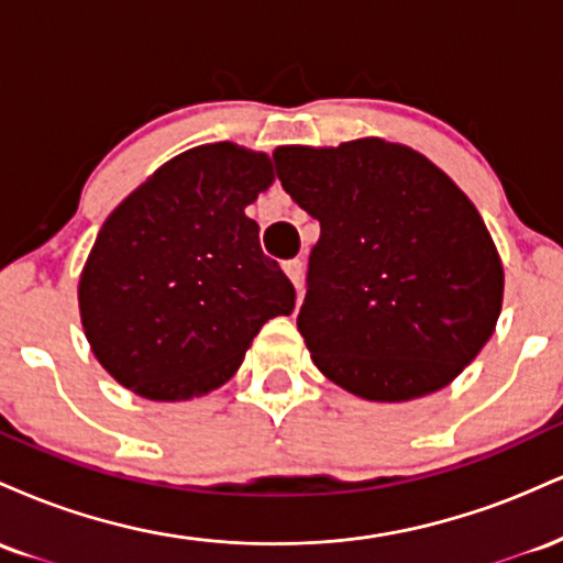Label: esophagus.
<instances>
[{"label": "esophagus", "mask_w": 563, "mask_h": 563, "mask_svg": "<svg viewBox=\"0 0 563 563\" xmlns=\"http://www.w3.org/2000/svg\"><path fill=\"white\" fill-rule=\"evenodd\" d=\"M283 269H286L288 280L294 283L296 288H301V283H303V262L301 260H290V262L283 264Z\"/></svg>", "instance_id": "esophagus-1"}]
</instances>
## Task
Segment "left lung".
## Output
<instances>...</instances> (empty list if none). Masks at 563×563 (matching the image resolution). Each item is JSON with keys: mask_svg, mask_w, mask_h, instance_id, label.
<instances>
[{"mask_svg": "<svg viewBox=\"0 0 563 563\" xmlns=\"http://www.w3.org/2000/svg\"><path fill=\"white\" fill-rule=\"evenodd\" d=\"M283 190L320 222L296 325L312 363L371 402L444 389L503 307V262L471 198L423 153L360 137L280 145Z\"/></svg>", "mask_w": 563, "mask_h": 563, "instance_id": "obj_1", "label": "left lung"}]
</instances>
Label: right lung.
<instances>
[{
  "label": "right lung",
  "instance_id": "add662e5",
  "mask_svg": "<svg viewBox=\"0 0 563 563\" xmlns=\"http://www.w3.org/2000/svg\"><path fill=\"white\" fill-rule=\"evenodd\" d=\"M275 183L267 153L211 142L179 153L102 222L79 277L97 363L156 402L203 397L235 376L296 290L262 254L245 206Z\"/></svg>",
  "mask_w": 563,
  "mask_h": 563
}]
</instances>
